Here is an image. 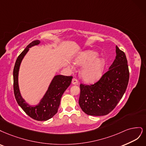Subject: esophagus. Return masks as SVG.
Wrapping results in <instances>:
<instances>
[{
    "label": "esophagus",
    "instance_id": "1",
    "mask_svg": "<svg viewBox=\"0 0 146 146\" xmlns=\"http://www.w3.org/2000/svg\"><path fill=\"white\" fill-rule=\"evenodd\" d=\"M72 83L73 84H74V85H77V84H78V80L76 78H73L72 79Z\"/></svg>",
    "mask_w": 146,
    "mask_h": 146
}]
</instances>
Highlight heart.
<instances>
[{
  "instance_id": "heart-1",
  "label": "heart",
  "mask_w": 146,
  "mask_h": 146,
  "mask_svg": "<svg viewBox=\"0 0 146 146\" xmlns=\"http://www.w3.org/2000/svg\"><path fill=\"white\" fill-rule=\"evenodd\" d=\"M98 53L87 50L83 51L75 59V63L84 66L81 70L82 78L87 82H95L100 78L104 67V61L102 59H96Z\"/></svg>"
}]
</instances>
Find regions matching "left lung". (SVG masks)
I'll return each mask as SVG.
<instances>
[{"mask_svg": "<svg viewBox=\"0 0 146 146\" xmlns=\"http://www.w3.org/2000/svg\"><path fill=\"white\" fill-rule=\"evenodd\" d=\"M116 58L109 70L92 85L80 84L79 104L88 115L103 116L113 110L123 98L129 80V70L124 51L116 46Z\"/></svg>", "mask_w": 146, "mask_h": 146, "instance_id": "obj_1", "label": "left lung"}]
</instances>
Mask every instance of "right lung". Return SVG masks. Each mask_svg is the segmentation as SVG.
Instances as JSON below:
<instances>
[{"mask_svg":"<svg viewBox=\"0 0 146 146\" xmlns=\"http://www.w3.org/2000/svg\"><path fill=\"white\" fill-rule=\"evenodd\" d=\"M40 41L36 40L28 45L26 48L18 56L13 70V88L15 98L23 110L36 121H46L51 118L58 112L60 99L65 90L72 81V76L56 75L50 83L49 87L38 105L30 106L22 98L18 84V74L22 60L29 48L39 44Z\"/></svg>","mask_w":146,"mask_h":146,"instance_id":"1","label":"right lung"}]
</instances>
